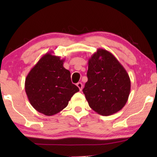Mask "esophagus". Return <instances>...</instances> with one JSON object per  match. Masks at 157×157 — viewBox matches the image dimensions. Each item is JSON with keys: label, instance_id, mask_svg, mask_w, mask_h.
<instances>
[{"label": "esophagus", "instance_id": "obj_1", "mask_svg": "<svg viewBox=\"0 0 157 157\" xmlns=\"http://www.w3.org/2000/svg\"><path fill=\"white\" fill-rule=\"evenodd\" d=\"M77 86H78V87L79 89V91H82V84L81 83V82H78V84H77Z\"/></svg>", "mask_w": 157, "mask_h": 157}]
</instances>
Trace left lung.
<instances>
[{
  "label": "left lung",
  "instance_id": "8db88e82",
  "mask_svg": "<svg viewBox=\"0 0 157 157\" xmlns=\"http://www.w3.org/2000/svg\"><path fill=\"white\" fill-rule=\"evenodd\" d=\"M88 64V81L82 91L89 107L102 116L118 112L130 94L128 73L110 52L102 48L92 55Z\"/></svg>",
  "mask_w": 157,
  "mask_h": 157
}]
</instances>
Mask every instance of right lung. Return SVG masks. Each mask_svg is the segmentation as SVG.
<instances>
[{
    "instance_id": "1",
    "label": "right lung",
    "mask_w": 157,
    "mask_h": 157,
    "mask_svg": "<svg viewBox=\"0 0 157 157\" xmlns=\"http://www.w3.org/2000/svg\"><path fill=\"white\" fill-rule=\"evenodd\" d=\"M51 52L39 60L25 82V93L31 105L48 116L67 107L71 97L79 91L71 82L70 71L63 66L64 59Z\"/></svg>"
}]
</instances>
